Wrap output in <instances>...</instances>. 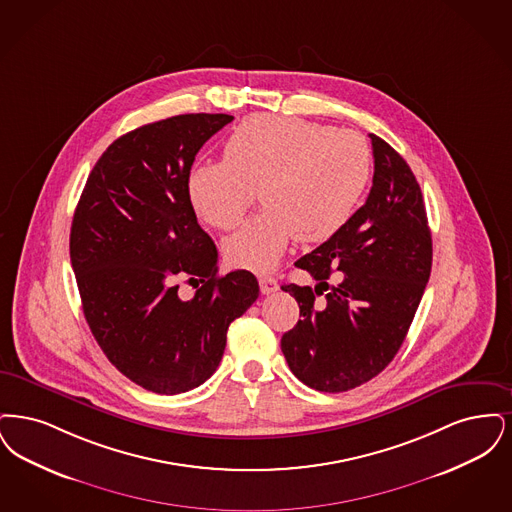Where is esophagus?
I'll list each match as a JSON object with an SVG mask.
<instances>
[{
    "label": "esophagus",
    "instance_id": "1",
    "mask_svg": "<svg viewBox=\"0 0 512 512\" xmlns=\"http://www.w3.org/2000/svg\"><path fill=\"white\" fill-rule=\"evenodd\" d=\"M260 290H262V294H271V292H275V290L279 289V283H277V279L275 277H271V275H260Z\"/></svg>",
    "mask_w": 512,
    "mask_h": 512
}]
</instances>
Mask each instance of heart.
I'll list each match as a JSON object with an SVG mask.
<instances>
[{"instance_id": "1", "label": "heart", "mask_w": 512, "mask_h": 512, "mask_svg": "<svg viewBox=\"0 0 512 512\" xmlns=\"http://www.w3.org/2000/svg\"><path fill=\"white\" fill-rule=\"evenodd\" d=\"M220 162H200L187 191L200 218L233 229L258 199L266 208L223 250L237 267L267 271L290 241L323 243L356 212L371 178V149L350 130L294 116L254 114L225 139Z\"/></svg>"}]
</instances>
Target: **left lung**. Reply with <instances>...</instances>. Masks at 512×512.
Returning <instances> with one entry per match:
<instances>
[{
    "label": "left lung",
    "mask_w": 512,
    "mask_h": 512,
    "mask_svg": "<svg viewBox=\"0 0 512 512\" xmlns=\"http://www.w3.org/2000/svg\"><path fill=\"white\" fill-rule=\"evenodd\" d=\"M369 137L375 176L365 204L294 264L312 275L315 289L281 287L302 315L283 334L281 350L294 377L319 392L352 390L386 369L411 327L432 267L421 187L384 139ZM334 268L341 273L331 286Z\"/></svg>",
    "instance_id": "obj_1"
}]
</instances>
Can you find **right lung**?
<instances>
[{"label": "right lung", "instance_id": "1", "mask_svg": "<svg viewBox=\"0 0 512 512\" xmlns=\"http://www.w3.org/2000/svg\"><path fill=\"white\" fill-rule=\"evenodd\" d=\"M229 114H179L118 137L89 174L70 227L82 310L112 365L155 394L214 375L227 329L256 302V277L218 273L187 179L200 147ZM195 282L191 299L178 281Z\"/></svg>", "mask_w": 512, "mask_h": 512}]
</instances>
